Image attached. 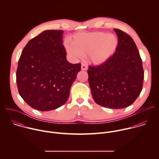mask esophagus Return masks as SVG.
<instances>
[{"instance_id":"1","label":"esophagus","mask_w":159,"mask_h":159,"mask_svg":"<svg viewBox=\"0 0 159 159\" xmlns=\"http://www.w3.org/2000/svg\"><path fill=\"white\" fill-rule=\"evenodd\" d=\"M81 69L83 70H87V66L85 63H82L81 65Z\"/></svg>"}]
</instances>
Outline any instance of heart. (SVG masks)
Masks as SVG:
<instances>
[{
    "mask_svg": "<svg viewBox=\"0 0 159 159\" xmlns=\"http://www.w3.org/2000/svg\"><path fill=\"white\" fill-rule=\"evenodd\" d=\"M72 43L65 45L66 51L70 57L79 59L89 54L90 61L99 65L106 62L114 55L118 40L113 34L98 32L76 34Z\"/></svg>",
    "mask_w": 159,
    "mask_h": 159,
    "instance_id": "1",
    "label": "heart"
}]
</instances>
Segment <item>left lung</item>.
I'll return each mask as SVG.
<instances>
[{
  "instance_id": "1",
  "label": "left lung",
  "mask_w": 159,
  "mask_h": 159,
  "mask_svg": "<svg viewBox=\"0 0 159 159\" xmlns=\"http://www.w3.org/2000/svg\"><path fill=\"white\" fill-rule=\"evenodd\" d=\"M118 44L116 52L106 62L89 66V84L98 104L122 109L132 104L140 95L144 79L142 60L133 39L114 29Z\"/></svg>"
}]
</instances>
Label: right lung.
Masks as SVG:
<instances>
[{
    "instance_id": "obj_1",
    "label": "right lung",
    "mask_w": 159,
    "mask_h": 159,
    "mask_svg": "<svg viewBox=\"0 0 159 159\" xmlns=\"http://www.w3.org/2000/svg\"><path fill=\"white\" fill-rule=\"evenodd\" d=\"M62 30H46L28 41L16 72L18 91L31 107L48 111L65 104L81 64L66 60Z\"/></svg>"
}]
</instances>
